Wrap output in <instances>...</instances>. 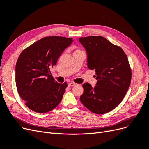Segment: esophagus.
Returning a JSON list of instances; mask_svg holds the SVG:
<instances>
[{"label": "esophagus", "instance_id": "obj_1", "mask_svg": "<svg viewBox=\"0 0 149 149\" xmlns=\"http://www.w3.org/2000/svg\"><path fill=\"white\" fill-rule=\"evenodd\" d=\"M75 85H76V84L73 83V82H70V83L68 84V87H73V86H75Z\"/></svg>", "mask_w": 149, "mask_h": 149}]
</instances>
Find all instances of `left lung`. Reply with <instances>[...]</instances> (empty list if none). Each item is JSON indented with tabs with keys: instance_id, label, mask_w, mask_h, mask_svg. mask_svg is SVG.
Here are the masks:
<instances>
[{
	"instance_id": "obj_1",
	"label": "left lung",
	"mask_w": 149,
	"mask_h": 149,
	"mask_svg": "<svg viewBox=\"0 0 149 149\" xmlns=\"http://www.w3.org/2000/svg\"><path fill=\"white\" fill-rule=\"evenodd\" d=\"M87 54V66L95 70L97 83L92 87L82 85L80 102L90 111L108 113L121 103L131 81V69L127 57L121 47L101 36L79 38Z\"/></svg>"
}]
</instances>
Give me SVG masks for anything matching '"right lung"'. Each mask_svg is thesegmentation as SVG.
Masks as SVG:
<instances>
[{
	"instance_id": "add662e5",
	"label": "right lung",
	"mask_w": 149,
	"mask_h": 149,
	"mask_svg": "<svg viewBox=\"0 0 149 149\" xmlns=\"http://www.w3.org/2000/svg\"><path fill=\"white\" fill-rule=\"evenodd\" d=\"M73 41L72 38L61 36L45 37L19 56L15 66L18 93L32 111L47 113L61 102L68 84L55 81L51 69Z\"/></svg>"
}]
</instances>
